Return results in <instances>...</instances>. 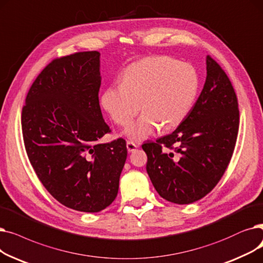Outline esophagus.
I'll list each match as a JSON object with an SVG mask.
<instances>
[{"label": "esophagus", "instance_id": "obj_1", "mask_svg": "<svg viewBox=\"0 0 263 263\" xmlns=\"http://www.w3.org/2000/svg\"><path fill=\"white\" fill-rule=\"evenodd\" d=\"M126 147H127V149H128V152L132 153V152H135V151H136V148L138 147V145H137V144L134 143V142H132V141H127V142H126Z\"/></svg>", "mask_w": 263, "mask_h": 263}]
</instances>
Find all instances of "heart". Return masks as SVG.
Masks as SVG:
<instances>
[{"label":"heart","instance_id":"1","mask_svg":"<svg viewBox=\"0 0 263 263\" xmlns=\"http://www.w3.org/2000/svg\"><path fill=\"white\" fill-rule=\"evenodd\" d=\"M199 85L193 65L168 57L145 58L125 69L121 83L107 87L101 105L116 124L127 126L141 104L143 114L124 133L140 142L161 125L165 129L179 126L194 107Z\"/></svg>","mask_w":263,"mask_h":263}]
</instances>
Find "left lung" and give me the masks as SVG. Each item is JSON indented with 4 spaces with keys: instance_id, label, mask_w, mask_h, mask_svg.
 Instances as JSON below:
<instances>
[{
    "instance_id": "left-lung-1",
    "label": "left lung",
    "mask_w": 263,
    "mask_h": 263,
    "mask_svg": "<svg viewBox=\"0 0 263 263\" xmlns=\"http://www.w3.org/2000/svg\"><path fill=\"white\" fill-rule=\"evenodd\" d=\"M239 122L233 86L208 55L205 83L190 115L170 135L142 144L146 171L159 196L190 204L213 190L232 157ZM168 148L175 151L169 153Z\"/></svg>"
}]
</instances>
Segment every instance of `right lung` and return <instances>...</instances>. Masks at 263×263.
<instances>
[{"mask_svg":"<svg viewBox=\"0 0 263 263\" xmlns=\"http://www.w3.org/2000/svg\"><path fill=\"white\" fill-rule=\"evenodd\" d=\"M101 53L53 60L33 82L22 108L27 154L45 189L63 205L96 213L119 191L126 142L97 140L110 128L98 101Z\"/></svg>","mask_w":263,"mask_h":263,"instance_id":"obj_1","label":"right lung"}]
</instances>
